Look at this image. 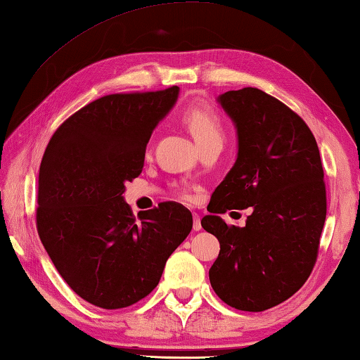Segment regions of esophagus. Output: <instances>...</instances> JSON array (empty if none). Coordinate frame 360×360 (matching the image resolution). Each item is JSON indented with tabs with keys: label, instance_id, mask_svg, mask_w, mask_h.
<instances>
[{
	"label": "esophagus",
	"instance_id": "obj_1",
	"mask_svg": "<svg viewBox=\"0 0 360 360\" xmlns=\"http://www.w3.org/2000/svg\"><path fill=\"white\" fill-rule=\"evenodd\" d=\"M193 230L195 231L202 230V221H200V216L197 214V212H193Z\"/></svg>",
	"mask_w": 360,
	"mask_h": 360
}]
</instances>
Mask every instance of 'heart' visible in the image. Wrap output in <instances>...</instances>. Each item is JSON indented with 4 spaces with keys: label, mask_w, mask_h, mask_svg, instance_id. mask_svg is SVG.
I'll use <instances>...</instances> for the list:
<instances>
[{
    "label": "heart",
    "mask_w": 360,
    "mask_h": 360,
    "mask_svg": "<svg viewBox=\"0 0 360 360\" xmlns=\"http://www.w3.org/2000/svg\"><path fill=\"white\" fill-rule=\"evenodd\" d=\"M182 117L198 148L211 143H222V122L214 108L206 103H195L186 109Z\"/></svg>",
    "instance_id": "b5f03b06"
}]
</instances>
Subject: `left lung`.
Returning <instances> with one entry per match:
<instances>
[{
  "label": "left lung",
  "instance_id": "obj_1",
  "mask_svg": "<svg viewBox=\"0 0 360 360\" xmlns=\"http://www.w3.org/2000/svg\"><path fill=\"white\" fill-rule=\"evenodd\" d=\"M238 135L235 165L216 187L202 227L221 251L210 268L212 289L241 311H265L292 297L318 259L327 198L318 143L300 115L259 89L217 98ZM253 214L245 228L218 216Z\"/></svg>",
  "mask_w": 360,
  "mask_h": 360
}]
</instances>
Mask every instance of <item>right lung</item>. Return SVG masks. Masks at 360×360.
<instances>
[{"instance_id": "right-lung-1", "label": "right lung", "mask_w": 360, "mask_h": 360, "mask_svg": "<svg viewBox=\"0 0 360 360\" xmlns=\"http://www.w3.org/2000/svg\"><path fill=\"white\" fill-rule=\"evenodd\" d=\"M179 87L112 94L66 119L39 167L42 246L66 284L105 309L130 307L160 281L169 255L192 230V212L176 202L139 212L125 203V182L143 172L146 146Z\"/></svg>"}]
</instances>
